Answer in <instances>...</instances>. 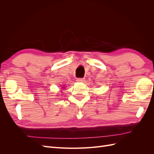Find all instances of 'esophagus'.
I'll list each match as a JSON object with an SVG mask.
<instances>
[{"label":"esophagus","mask_w":154,"mask_h":154,"mask_svg":"<svg viewBox=\"0 0 154 154\" xmlns=\"http://www.w3.org/2000/svg\"><path fill=\"white\" fill-rule=\"evenodd\" d=\"M85 78H78L76 80L77 82H84Z\"/></svg>","instance_id":"esophagus-1"}]
</instances>
